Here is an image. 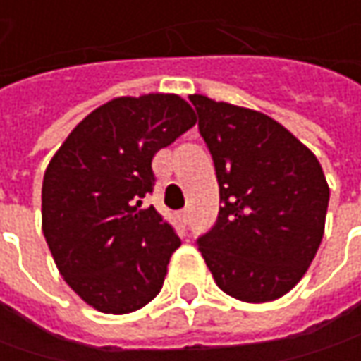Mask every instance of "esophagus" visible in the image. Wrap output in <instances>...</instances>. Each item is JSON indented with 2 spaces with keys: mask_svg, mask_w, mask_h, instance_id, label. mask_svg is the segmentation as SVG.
Listing matches in <instances>:
<instances>
[{
  "mask_svg": "<svg viewBox=\"0 0 361 361\" xmlns=\"http://www.w3.org/2000/svg\"><path fill=\"white\" fill-rule=\"evenodd\" d=\"M178 221H180L183 225H187V223H188V211H187V209H183V211L178 213Z\"/></svg>",
  "mask_w": 361,
  "mask_h": 361,
  "instance_id": "esophagus-1",
  "label": "esophagus"
}]
</instances>
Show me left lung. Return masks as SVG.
Listing matches in <instances>:
<instances>
[{"instance_id": "left-lung-1", "label": "left lung", "mask_w": 361, "mask_h": 361, "mask_svg": "<svg viewBox=\"0 0 361 361\" xmlns=\"http://www.w3.org/2000/svg\"><path fill=\"white\" fill-rule=\"evenodd\" d=\"M215 162L219 216L199 237L215 283L265 303L291 291L312 265L326 227L329 187L319 160L263 112L188 96Z\"/></svg>"}]
</instances>
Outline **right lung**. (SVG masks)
<instances>
[{
	"instance_id": "right-lung-1",
	"label": "right lung",
	"mask_w": 361,
	"mask_h": 361,
	"mask_svg": "<svg viewBox=\"0 0 361 361\" xmlns=\"http://www.w3.org/2000/svg\"><path fill=\"white\" fill-rule=\"evenodd\" d=\"M195 122L176 94L122 96L90 112L49 160L42 231L66 283L94 310L136 312L162 289L180 239L142 199L154 188V154Z\"/></svg>"
}]
</instances>
